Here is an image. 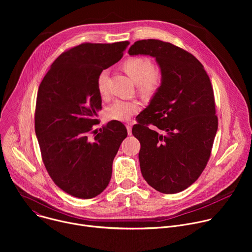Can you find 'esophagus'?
Wrapping results in <instances>:
<instances>
[{
    "mask_svg": "<svg viewBox=\"0 0 252 252\" xmlns=\"http://www.w3.org/2000/svg\"><path fill=\"white\" fill-rule=\"evenodd\" d=\"M126 129H127V133H128V135H130L131 134V125H126Z\"/></svg>",
    "mask_w": 252,
    "mask_h": 252,
    "instance_id": "34e87169",
    "label": "esophagus"
}]
</instances>
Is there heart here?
Returning a JSON list of instances; mask_svg holds the SVG:
<instances>
[{
  "instance_id": "obj_1",
  "label": "heart",
  "mask_w": 252,
  "mask_h": 252,
  "mask_svg": "<svg viewBox=\"0 0 252 252\" xmlns=\"http://www.w3.org/2000/svg\"><path fill=\"white\" fill-rule=\"evenodd\" d=\"M126 73L137 84L138 90L143 94L155 93L160 85L161 77L157 69H155L153 62L148 58H130L123 64ZM107 79L109 71L106 69L101 70L97 76L96 88L101 96L107 94ZM140 109V105L135 100L118 99L114 101L106 110L107 118L126 122Z\"/></svg>"
}]
</instances>
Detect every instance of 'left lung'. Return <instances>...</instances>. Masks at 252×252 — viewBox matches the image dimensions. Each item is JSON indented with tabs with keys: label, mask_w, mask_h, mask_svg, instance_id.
Segmentation results:
<instances>
[{
	"label": "left lung",
	"mask_w": 252,
	"mask_h": 252,
	"mask_svg": "<svg viewBox=\"0 0 252 252\" xmlns=\"http://www.w3.org/2000/svg\"><path fill=\"white\" fill-rule=\"evenodd\" d=\"M128 55L155 58L161 74L160 86L132 127L140 142L141 174L159 192L183 191L203 171L218 131L210 80L195 57L170 43L137 41Z\"/></svg>",
	"instance_id": "left-lung-1"
}]
</instances>
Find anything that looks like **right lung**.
<instances>
[{
    "instance_id": "right-lung-1",
    "label": "right lung",
    "mask_w": 252,
    "mask_h": 252,
    "mask_svg": "<svg viewBox=\"0 0 252 252\" xmlns=\"http://www.w3.org/2000/svg\"><path fill=\"white\" fill-rule=\"evenodd\" d=\"M128 42L86 43L63 53L43 79L37 96L34 131L54 183L79 198H93L109 185L113 161L127 135L112 121L90 137L101 110L96 88L101 70L118 63Z\"/></svg>"
}]
</instances>
